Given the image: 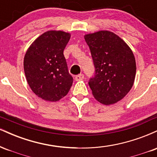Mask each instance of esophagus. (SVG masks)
Listing matches in <instances>:
<instances>
[{
    "label": "esophagus",
    "instance_id": "obj_1",
    "mask_svg": "<svg viewBox=\"0 0 157 157\" xmlns=\"http://www.w3.org/2000/svg\"><path fill=\"white\" fill-rule=\"evenodd\" d=\"M84 79V75H82V74H80V75H77L76 77H75V80L76 81H80V80H82Z\"/></svg>",
    "mask_w": 157,
    "mask_h": 157
}]
</instances>
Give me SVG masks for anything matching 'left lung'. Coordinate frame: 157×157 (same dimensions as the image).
<instances>
[{
    "mask_svg": "<svg viewBox=\"0 0 157 157\" xmlns=\"http://www.w3.org/2000/svg\"><path fill=\"white\" fill-rule=\"evenodd\" d=\"M95 68L89 85L97 101L111 105L130 91L136 75V61L123 40L113 32L99 31L84 36Z\"/></svg>",
    "mask_w": 157,
    "mask_h": 157,
    "instance_id": "8db88e82",
    "label": "left lung"
}]
</instances>
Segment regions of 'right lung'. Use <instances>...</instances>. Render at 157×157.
<instances>
[{
	"instance_id": "obj_1",
	"label": "right lung",
	"mask_w": 157,
	"mask_h": 157,
	"mask_svg": "<svg viewBox=\"0 0 157 157\" xmlns=\"http://www.w3.org/2000/svg\"><path fill=\"white\" fill-rule=\"evenodd\" d=\"M71 35L48 31L32 43L26 52L23 68L29 86L46 101L56 102L66 96L73 83L63 51Z\"/></svg>"
}]
</instances>
